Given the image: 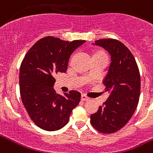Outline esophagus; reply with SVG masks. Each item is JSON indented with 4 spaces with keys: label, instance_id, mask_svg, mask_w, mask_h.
I'll return each instance as SVG.
<instances>
[{
    "label": "esophagus",
    "instance_id": "1",
    "mask_svg": "<svg viewBox=\"0 0 153 153\" xmlns=\"http://www.w3.org/2000/svg\"><path fill=\"white\" fill-rule=\"evenodd\" d=\"M81 99H82L83 101H87V100H89V99H90V97H88L87 95L82 94L81 95Z\"/></svg>",
    "mask_w": 153,
    "mask_h": 153
}]
</instances>
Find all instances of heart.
I'll return each mask as SVG.
<instances>
[{
    "mask_svg": "<svg viewBox=\"0 0 153 153\" xmlns=\"http://www.w3.org/2000/svg\"><path fill=\"white\" fill-rule=\"evenodd\" d=\"M94 55H105V56H107L106 54H105V52H103V51H97V52L95 53Z\"/></svg>",
    "mask_w": 153,
    "mask_h": 153,
    "instance_id": "b5f03b06",
    "label": "heart"
}]
</instances>
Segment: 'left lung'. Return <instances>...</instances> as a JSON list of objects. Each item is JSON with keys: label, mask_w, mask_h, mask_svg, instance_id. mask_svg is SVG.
I'll list each match as a JSON object with an SVG mask.
<instances>
[{"label": "left lung", "mask_w": 153, "mask_h": 153, "mask_svg": "<svg viewBox=\"0 0 153 153\" xmlns=\"http://www.w3.org/2000/svg\"><path fill=\"white\" fill-rule=\"evenodd\" d=\"M95 44L109 52L111 63L104 78L109 97L90 115L94 128L104 134L116 132L128 122L139 102L140 75L136 60L128 48L114 39H101Z\"/></svg>", "instance_id": "left-lung-1"}]
</instances>
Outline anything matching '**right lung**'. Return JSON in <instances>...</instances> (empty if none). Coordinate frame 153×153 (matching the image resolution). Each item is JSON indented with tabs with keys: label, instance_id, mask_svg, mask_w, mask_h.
Here are the masks:
<instances>
[{
	"label": "right lung",
	"instance_id": "add662e5",
	"mask_svg": "<svg viewBox=\"0 0 153 153\" xmlns=\"http://www.w3.org/2000/svg\"><path fill=\"white\" fill-rule=\"evenodd\" d=\"M85 42L44 37L30 48L21 63V99L30 119L42 129L57 131L65 126L81 101L80 92L71 90L63 96L53 87L54 75L66 72L70 55Z\"/></svg>",
	"mask_w": 153,
	"mask_h": 153
}]
</instances>
